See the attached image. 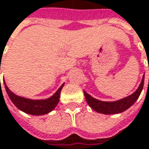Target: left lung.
<instances>
[{
  "instance_id": "8db88e82",
  "label": "left lung",
  "mask_w": 149,
  "mask_h": 149,
  "mask_svg": "<svg viewBox=\"0 0 149 149\" xmlns=\"http://www.w3.org/2000/svg\"><path fill=\"white\" fill-rule=\"evenodd\" d=\"M143 83H144V75L143 76L142 81L139 84L138 89L133 93L126 97L113 102H104V101L98 100L93 97L85 91H83V93L88 105L97 113H102V114H117L126 111L127 108H129L133 104H134V102L139 97L141 92L143 88Z\"/></svg>"
}]
</instances>
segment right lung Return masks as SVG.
<instances>
[{"instance_id":"add662e5","label":"right lung","mask_w":149,"mask_h":149,"mask_svg":"<svg viewBox=\"0 0 149 149\" xmlns=\"http://www.w3.org/2000/svg\"><path fill=\"white\" fill-rule=\"evenodd\" d=\"M4 85L10 99L18 109L31 115L42 116L52 112L56 107L59 102L60 94L62 87L64 86V83L58 88V90L52 97H50L49 98L39 99V100L20 97L10 91L7 87V85L6 84V81H4Z\"/></svg>"}]
</instances>
